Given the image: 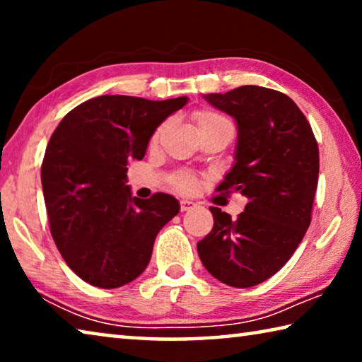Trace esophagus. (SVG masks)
Segmentation results:
<instances>
[{
	"mask_svg": "<svg viewBox=\"0 0 362 362\" xmlns=\"http://www.w3.org/2000/svg\"><path fill=\"white\" fill-rule=\"evenodd\" d=\"M194 206H196V204L193 203V201H185V199H183V201H180V211H182V212L192 211Z\"/></svg>",
	"mask_w": 362,
	"mask_h": 362,
	"instance_id": "obj_1",
	"label": "esophagus"
}]
</instances>
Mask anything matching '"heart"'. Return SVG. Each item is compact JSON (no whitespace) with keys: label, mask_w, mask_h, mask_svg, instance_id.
I'll list each match as a JSON object with an SVG mask.
<instances>
[{"label":"heart","mask_w":362,"mask_h":362,"mask_svg":"<svg viewBox=\"0 0 362 362\" xmlns=\"http://www.w3.org/2000/svg\"><path fill=\"white\" fill-rule=\"evenodd\" d=\"M194 122H196V127L199 129H207V127H218V126H230L231 127V122L225 118L223 115H220L217 112H211V110H201V112H196L193 115ZM159 132H161V127H158L156 132L153 134V140H156ZM174 188L177 192L180 193H192L194 192L196 185H198V180H196V177L189 173H180L175 175L174 179Z\"/></svg>","instance_id":"b5f03b06"}]
</instances>
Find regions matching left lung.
<instances>
[{
  "instance_id": "1",
  "label": "left lung",
  "mask_w": 362,
  "mask_h": 362,
  "mask_svg": "<svg viewBox=\"0 0 362 362\" xmlns=\"http://www.w3.org/2000/svg\"><path fill=\"white\" fill-rule=\"evenodd\" d=\"M204 99L235 118V164L217 192H240L244 212L211 207L214 226L198 254L214 278L252 287L283 268L311 222L320 174L315 134L296 102L279 90L241 86Z\"/></svg>"
}]
</instances>
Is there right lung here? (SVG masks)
I'll use <instances>...</instances> for the list:
<instances>
[{
    "instance_id": "add662e5",
    "label": "right lung",
    "mask_w": 362,
    "mask_h": 362,
    "mask_svg": "<svg viewBox=\"0 0 362 362\" xmlns=\"http://www.w3.org/2000/svg\"><path fill=\"white\" fill-rule=\"evenodd\" d=\"M188 97L99 95L64 116L46 146L41 183L51 235L73 272L102 289L144 273L156 235L179 214L174 196L131 194L129 159L145 156L156 127Z\"/></svg>"
}]
</instances>
